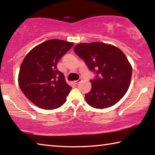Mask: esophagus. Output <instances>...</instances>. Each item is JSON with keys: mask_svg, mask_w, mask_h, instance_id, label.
<instances>
[{"mask_svg": "<svg viewBox=\"0 0 155 155\" xmlns=\"http://www.w3.org/2000/svg\"><path fill=\"white\" fill-rule=\"evenodd\" d=\"M81 81H82V79H78V81H75L74 83V84H76V85H78V83L81 82Z\"/></svg>", "mask_w": 155, "mask_h": 155, "instance_id": "34e87169", "label": "esophagus"}]
</instances>
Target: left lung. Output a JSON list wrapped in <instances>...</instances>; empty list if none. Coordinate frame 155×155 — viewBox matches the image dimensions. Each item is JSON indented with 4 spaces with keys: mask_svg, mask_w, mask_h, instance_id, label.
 I'll return each instance as SVG.
<instances>
[{
    "mask_svg": "<svg viewBox=\"0 0 155 155\" xmlns=\"http://www.w3.org/2000/svg\"><path fill=\"white\" fill-rule=\"evenodd\" d=\"M74 48L89 69L96 73L95 79L90 81V91L85 94L87 104L96 109L116 104L127 93L132 76V66L124 52L101 42L81 43Z\"/></svg>",
    "mask_w": 155,
    "mask_h": 155,
    "instance_id": "1",
    "label": "left lung"
}]
</instances>
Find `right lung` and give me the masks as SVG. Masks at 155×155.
Segmentation results:
<instances>
[{
	"instance_id": "add662e5",
	"label": "right lung",
	"mask_w": 155,
	"mask_h": 155,
	"mask_svg": "<svg viewBox=\"0 0 155 155\" xmlns=\"http://www.w3.org/2000/svg\"><path fill=\"white\" fill-rule=\"evenodd\" d=\"M73 44L58 39L47 40L31 50L23 60L18 84L25 96L40 108L57 109L66 101L72 88L57 65Z\"/></svg>"
}]
</instances>
